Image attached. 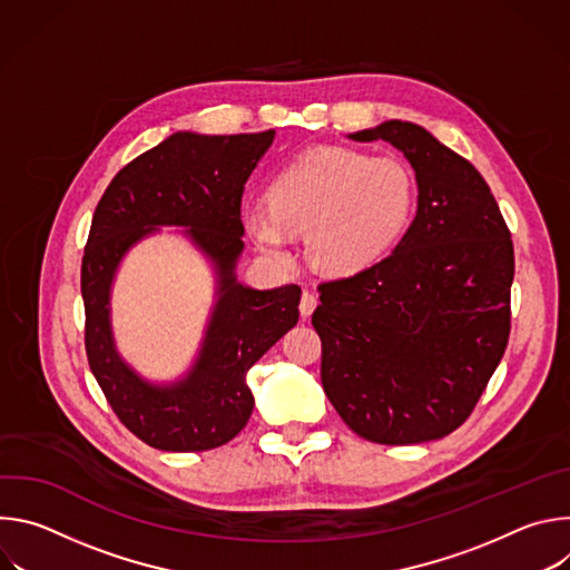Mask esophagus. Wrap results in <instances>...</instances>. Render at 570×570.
<instances>
[{"instance_id":"obj_1","label":"esophagus","mask_w":570,"mask_h":570,"mask_svg":"<svg viewBox=\"0 0 570 570\" xmlns=\"http://www.w3.org/2000/svg\"><path fill=\"white\" fill-rule=\"evenodd\" d=\"M317 306V297L313 295V293H308V291H304L302 293V299H299V313L306 317V315H311L313 313V308Z\"/></svg>"}]
</instances>
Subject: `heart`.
I'll return each instance as SVG.
<instances>
[{
  "label": "heart",
  "instance_id": "obj_1",
  "mask_svg": "<svg viewBox=\"0 0 570 570\" xmlns=\"http://www.w3.org/2000/svg\"><path fill=\"white\" fill-rule=\"evenodd\" d=\"M415 205L417 180L399 157L322 146L284 165L271 180L268 203H246L240 218L268 257L291 259L293 234L306 232L317 268L354 275L394 248Z\"/></svg>",
  "mask_w": 570,
  "mask_h": 570
}]
</instances>
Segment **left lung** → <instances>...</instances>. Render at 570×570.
I'll return each instance as SVG.
<instances>
[{
    "label": "left lung",
    "mask_w": 570,
    "mask_h": 570,
    "mask_svg": "<svg viewBox=\"0 0 570 570\" xmlns=\"http://www.w3.org/2000/svg\"><path fill=\"white\" fill-rule=\"evenodd\" d=\"M350 139L405 155L417 216L387 257L317 286L322 387L370 442L442 440L466 422L505 354L512 234L471 161L426 128L392 119Z\"/></svg>",
    "instance_id": "1"
}]
</instances>
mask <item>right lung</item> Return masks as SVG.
<instances>
[{"instance_id":"add662e5","label":"right lung","mask_w":570,"mask_h":570,"mask_svg":"<svg viewBox=\"0 0 570 570\" xmlns=\"http://www.w3.org/2000/svg\"><path fill=\"white\" fill-rule=\"evenodd\" d=\"M275 130L248 135L176 132L141 153L101 196L80 266L86 352L119 422L159 451H209L236 438L253 415L248 370L297 324L299 286L257 291L236 282L243 250L240 196ZM159 224L186 233L215 262L219 302L187 380L153 386L116 354L109 286L122 255Z\"/></svg>"}]
</instances>
